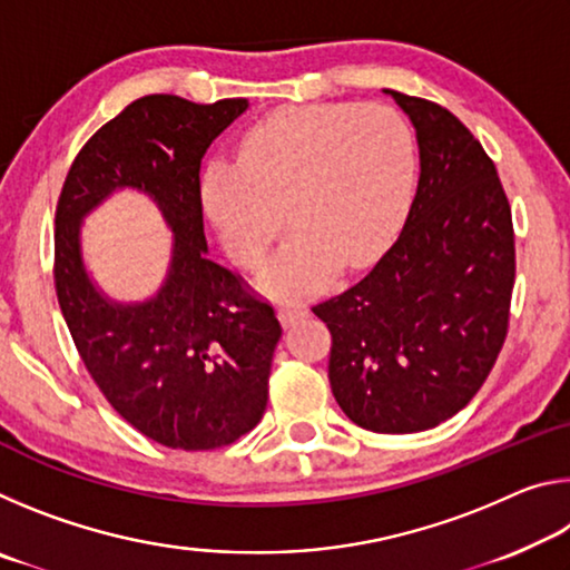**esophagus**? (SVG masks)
<instances>
[{
  "label": "esophagus",
  "instance_id": "esophagus-1",
  "mask_svg": "<svg viewBox=\"0 0 570 570\" xmlns=\"http://www.w3.org/2000/svg\"><path fill=\"white\" fill-rule=\"evenodd\" d=\"M308 312L302 304H286L282 306V312H278V320H282L284 326H294L298 320H304Z\"/></svg>",
  "mask_w": 570,
  "mask_h": 570
}]
</instances>
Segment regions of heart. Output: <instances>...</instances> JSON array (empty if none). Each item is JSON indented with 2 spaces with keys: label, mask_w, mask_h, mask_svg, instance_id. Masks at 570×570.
I'll return each mask as SVG.
<instances>
[{
  "label": "heart",
  "mask_w": 570,
  "mask_h": 570,
  "mask_svg": "<svg viewBox=\"0 0 570 570\" xmlns=\"http://www.w3.org/2000/svg\"><path fill=\"white\" fill-rule=\"evenodd\" d=\"M417 148L390 105L326 102L266 115L238 142V160L214 158L200 200L238 266L264 262L278 230H294L262 276L276 296L312 294L336 266L374 262L407 214Z\"/></svg>",
  "instance_id": "heart-1"
}]
</instances>
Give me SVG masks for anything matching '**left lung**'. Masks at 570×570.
I'll list each match as a JSON object with an SVG mask.
<instances>
[{"mask_svg": "<svg viewBox=\"0 0 570 570\" xmlns=\"http://www.w3.org/2000/svg\"><path fill=\"white\" fill-rule=\"evenodd\" d=\"M410 115L420 180L397 240L362 282L312 306L330 326L346 417L382 435L438 428L503 350L515 284L513 216L495 163L442 105L384 90Z\"/></svg>", "mask_w": 570, "mask_h": 570, "instance_id": "1", "label": "left lung"}]
</instances>
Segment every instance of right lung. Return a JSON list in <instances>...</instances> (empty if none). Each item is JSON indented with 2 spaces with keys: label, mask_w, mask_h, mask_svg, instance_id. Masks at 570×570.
Wrapping results in <instances>:
<instances>
[{
  "label": "right lung",
  "mask_w": 570,
  "mask_h": 570,
  "mask_svg": "<svg viewBox=\"0 0 570 570\" xmlns=\"http://www.w3.org/2000/svg\"><path fill=\"white\" fill-rule=\"evenodd\" d=\"M244 98L146 95L77 153L55 214V288L90 377L125 422L173 450H216L264 417L282 324L244 278L208 258L200 160ZM118 187L146 191L174 230L156 297L118 305L81 264L79 226Z\"/></svg>",
  "instance_id": "right-lung-1"
}]
</instances>
